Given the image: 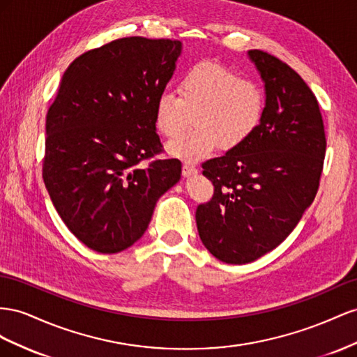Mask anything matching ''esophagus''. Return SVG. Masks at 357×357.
Masks as SVG:
<instances>
[{
    "label": "esophagus",
    "mask_w": 357,
    "mask_h": 357,
    "mask_svg": "<svg viewBox=\"0 0 357 357\" xmlns=\"http://www.w3.org/2000/svg\"><path fill=\"white\" fill-rule=\"evenodd\" d=\"M182 173H184V176L196 175L197 167L195 165H191V162H184V166H182Z\"/></svg>",
    "instance_id": "obj_1"
}]
</instances>
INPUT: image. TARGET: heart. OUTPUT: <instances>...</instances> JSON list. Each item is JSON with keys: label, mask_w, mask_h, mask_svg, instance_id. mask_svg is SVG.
I'll return each instance as SVG.
<instances>
[{"label": "heart", "mask_w": 357, "mask_h": 357, "mask_svg": "<svg viewBox=\"0 0 357 357\" xmlns=\"http://www.w3.org/2000/svg\"><path fill=\"white\" fill-rule=\"evenodd\" d=\"M266 100L261 88L241 79L235 71L213 61L191 66L178 82V94L162 91L155 103L157 127L166 137H176L195 114L197 128L172 140V155L199 160L220 144L239 148L259 130Z\"/></svg>", "instance_id": "1"}]
</instances>
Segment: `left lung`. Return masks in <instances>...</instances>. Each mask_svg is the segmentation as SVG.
Segmentation results:
<instances>
[{"instance_id":"1","label":"left lung","mask_w":357,"mask_h":357,"mask_svg":"<svg viewBox=\"0 0 357 357\" xmlns=\"http://www.w3.org/2000/svg\"><path fill=\"white\" fill-rule=\"evenodd\" d=\"M264 84L266 109L250 140L202 165L213 196L196 211L213 257L243 264L277 248L317 195L326 154L317 98L278 58L248 50Z\"/></svg>"}]
</instances>
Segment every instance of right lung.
<instances>
[{"instance_id": "add662e5", "label": "right lung", "mask_w": 357, "mask_h": 357, "mask_svg": "<svg viewBox=\"0 0 357 357\" xmlns=\"http://www.w3.org/2000/svg\"><path fill=\"white\" fill-rule=\"evenodd\" d=\"M179 40L124 37L68 66L46 115L43 181L61 220L91 250L124 251L148 229L157 200L181 179L161 154L155 103Z\"/></svg>"}]
</instances>
